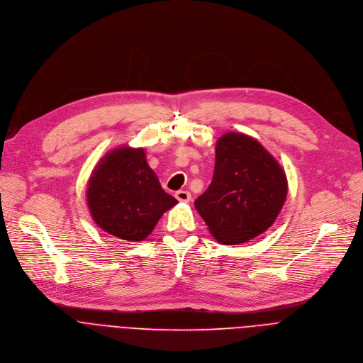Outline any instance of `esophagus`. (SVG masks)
I'll list each match as a JSON object with an SVG mask.
<instances>
[{"label": "esophagus", "instance_id": "obj_1", "mask_svg": "<svg viewBox=\"0 0 363 363\" xmlns=\"http://www.w3.org/2000/svg\"><path fill=\"white\" fill-rule=\"evenodd\" d=\"M176 199H177L179 201L187 203V201H190L191 194H190L187 190H179V191H176Z\"/></svg>", "mask_w": 363, "mask_h": 363}]
</instances>
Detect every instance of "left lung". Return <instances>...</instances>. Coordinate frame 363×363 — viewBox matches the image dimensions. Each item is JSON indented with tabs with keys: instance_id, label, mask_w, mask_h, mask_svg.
Returning <instances> with one entry per match:
<instances>
[{
	"instance_id": "1",
	"label": "left lung",
	"mask_w": 363,
	"mask_h": 363,
	"mask_svg": "<svg viewBox=\"0 0 363 363\" xmlns=\"http://www.w3.org/2000/svg\"><path fill=\"white\" fill-rule=\"evenodd\" d=\"M286 196L277 160L256 138L230 131L216 143L213 180L194 206L217 242L239 245L274 223Z\"/></svg>"
}]
</instances>
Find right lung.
Instances as JSON below:
<instances>
[{
    "label": "right lung",
    "instance_id": "1",
    "mask_svg": "<svg viewBox=\"0 0 363 363\" xmlns=\"http://www.w3.org/2000/svg\"><path fill=\"white\" fill-rule=\"evenodd\" d=\"M87 204L96 225L121 240L143 242L177 204L149 167L144 149L108 152L89 180Z\"/></svg>",
    "mask_w": 363,
    "mask_h": 363
}]
</instances>
